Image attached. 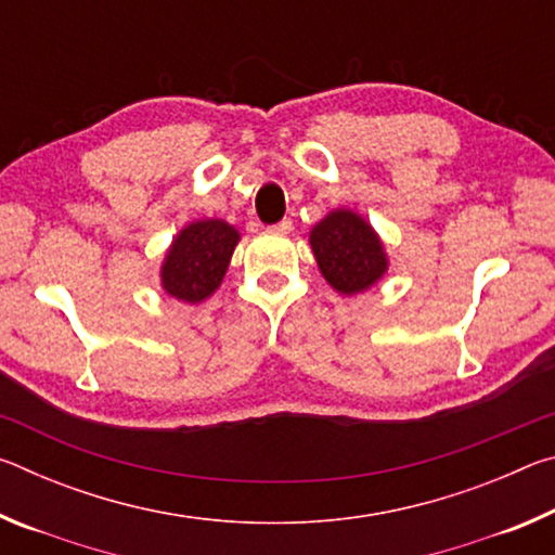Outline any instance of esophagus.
<instances>
[{
	"mask_svg": "<svg viewBox=\"0 0 555 555\" xmlns=\"http://www.w3.org/2000/svg\"><path fill=\"white\" fill-rule=\"evenodd\" d=\"M269 230L276 232V234H288L291 230H294V222H291V220H281V222H276V224H271Z\"/></svg>",
	"mask_w": 555,
	"mask_h": 555,
	"instance_id": "34e87169",
	"label": "esophagus"
}]
</instances>
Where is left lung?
<instances>
[{
  "label": "left lung",
  "instance_id": "8db88e82",
  "mask_svg": "<svg viewBox=\"0 0 555 555\" xmlns=\"http://www.w3.org/2000/svg\"><path fill=\"white\" fill-rule=\"evenodd\" d=\"M308 242L323 279L343 296L364 294L389 271L379 232L357 210H331L313 224Z\"/></svg>",
  "mask_w": 555,
  "mask_h": 555
}]
</instances>
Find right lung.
Returning <instances> with one entry per match:
<instances>
[{
	"mask_svg": "<svg viewBox=\"0 0 555 555\" xmlns=\"http://www.w3.org/2000/svg\"><path fill=\"white\" fill-rule=\"evenodd\" d=\"M240 240V230L220 218L188 222L164 255L162 288L183 304H203L220 288Z\"/></svg>",
	"mask_w": 555,
	"mask_h": 555,
	"instance_id": "obj_1",
	"label": "right lung"
}]
</instances>
